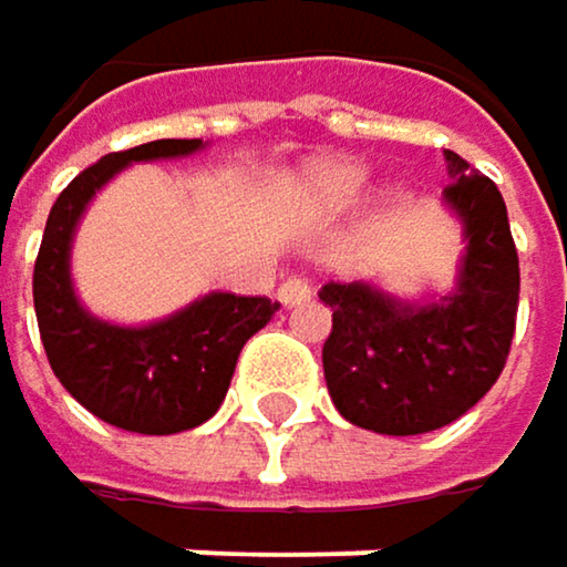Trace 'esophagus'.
Instances as JSON below:
<instances>
[{
    "mask_svg": "<svg viewBox=\"0 0 567 567\" xmlns=\"http://www.w3.org/2000/svg\"><path fill=\"white\" fill-rule=\"evenodd\" d=\"M310 297H313V287H310V280H303V277H290V280H284L280 290H277V300H280L287 310L303 307Z\"/></svg>",
    "mask_w": 567,
    "mask_h": 567,
    "instance_id": "esophagus-1",
    "label": "esophagus"
}]
</instances>
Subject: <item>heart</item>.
<instances>
[{
  "instance_id": "b5f03b06",
  "label": "heart",
  "mask_w": 567,
  "mask_h": 567,
  "mask_svg": "<svg viewBox=\"0 0 567 567\" xmlns=\"http://www.w3.org/2000/svg\"><path fill=\"white\" fill-rule=\"evenodd\" d=\"M370 171L363 161L357 157H320L310 161L297 184H293V197L300 204V210H307L310 217H333L340 210H347L367 187Z\"/></svg>"
}]
</instances>
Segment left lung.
Returning a JSON list of instances; mask_svg holds the SVG:
<instances>
[{
  "label": "left lung",
  "mask_w": 567,
  "mask_h": 567,
  "mask_svg": "<svg viewBox=\"0 0 567 567\" xmlns=\"http://www.w3.org/2000/svg\"><path fill=\"white\" fill-rule=\"evenodd\" d=\"M445 207L462 224L455 287L439 300H400L367 280L323 284L333 310L323 377L347 423L420 435L455 423L498 380L518 313V254L498 187L445 151Z\"/></svg>",
  "instance_id": "obj_1"
}]
</instances>
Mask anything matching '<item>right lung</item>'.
<instances>
[{"mask_svg":"<svg viewBox=\"0 0 567 567\" xmlns=\"http://www.w3.org/2000/svg\"><path fill=\"white\" fill-rule=\"evenodd\" d=\"M200 138H161L105 154L52 204L32 297L45 357L59 383L99 420L142 435H171L207 423L230 386L244 343L280 303L267 297L204 293L177 313L122 327L89 313L72 284V240L92 197L128 164L200 151Z\"/></svg>","mask_w":567,"mask_h":567,"instance_id":"obj_1","label":"right lung"}]
</instances>
